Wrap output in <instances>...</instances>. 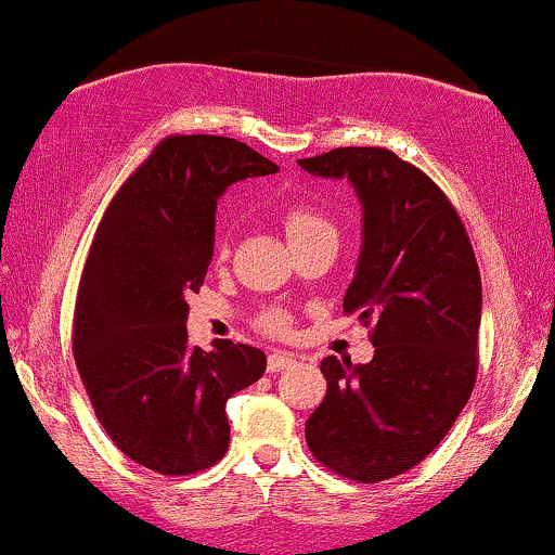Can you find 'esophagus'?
<instances>
[{
	"mask_svg": "<svg viewBox=\"0 0 555 555\" xmlns=\"http://www.w3.org/2000/svg\"><path fill=\"white\" fill-rule=\"evenodd\" d=\"M297 362V357L295 353H286V351H273L271 357H269V364H266V370L271 372H282V370H286V366H292Z\"/></svg>",
	"mask_w": 555,
	"mask_h": 555,
	"instance_id": "obj_1",
	"label": "esophagus"
}]
</instances>
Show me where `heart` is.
<instances>
[{
	"label": "heart",
	"mask_w": 555,
	"mask_h": 555,
	"mask_svg": "<svg viewBox=\"0 0 555 555\" xmlns=\"http://www.w3.org/2000/svg\"><path fill=\"white\" fill-rule=\"evenodd\" d=\"M282 222H284L286 237H289V245L302 243L305 237L315 235V232H320V230H333L328 219H325L323 214H320L318 209H312V206H307V204L289 206V209L284 211ZM217 256L219 258L227 256L224 240H219V243H217ZM258 325H260V331L271 333V336H284V333H289V328H292V318H289V312L279 310V307H271V310L260 312Z\"/></svg>",
	"instance_id": "heart-1"
}]
</instances>
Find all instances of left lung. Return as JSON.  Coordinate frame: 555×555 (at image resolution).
<instances>
[{
    "instance_id": "1",
    "label": "left lung",
    "mask_w": 555,
    "mask_h": 555,
    "mask_svg": "<svg viewBox=\"0 0 555 555\" xmlns=\"http://www.w3.org/2000/svg\"><path fill=\"white\" fill-rule=\"evenodd\" d=\"M349 178L364 206V245L344 312L370 328V364L328 357V392L305 424L320 465L377 483L411 470L447 437L478 375L480 273L444 191L385 146H338L297 159Z\"/></svg>"
}]
</instances>
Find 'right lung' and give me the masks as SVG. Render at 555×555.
<instances>
[{
    "label": "right lung",
    "instance_id": "1",
    "mask_svg": "<svg viewBox=\"0 0 555 555\" xmlns=\"http://www.w3.org/2000/svg\"><path fill=\"white\" fill-rule=\"evenodd\" d=\"M271 172L237 139L170 133L111 198L87 253L72 323L77 372L113 444L159 476L219 463L227 400L266 372V353L248 344L191 346L185 297L211 263L217 198Z\"/></svg>",
    "mask_w": 555,
    "mask_h": 555
}]
</instances>
